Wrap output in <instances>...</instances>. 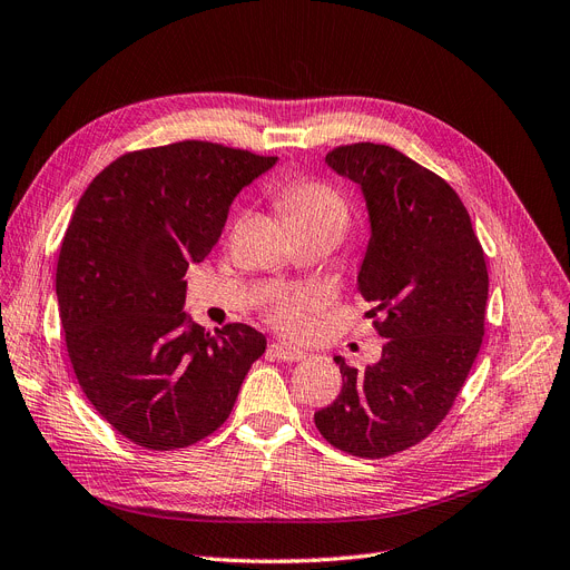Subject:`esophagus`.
Segmentation results:
<instances>
[{
    "label": "esophagus",
    "instance_id": "1",
    "mask_svg": "<svg viewBox=\"0 0 570 570\" xmlns=\"http://www.w3.org/2000/svg\"><path fill=\"white\" fill-rule=\"evenodd\" d=\"M267 352L275 356V358H279V361H286V363H295V361H303L305 358L303 350H298V346L284 344V342H272Z\"/></svg>",
    "mask_w": 570,
    "mask_h": 570
}]
</instances>
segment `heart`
<instances>
[{
    "mask_svg": "<svg viewBox=\"0 0 570 570\" xmlns=\"http://www.w3.org/2000/svg\"><path fill=\"white\" fill-rule=\"evenodd\" d=\"M277 207L291 230H318L342 237L350 226V205L340 190L324 181H293L277 195ZM318 305L314 291L277 293L269 298L265 316L282 333H298L305 326V316Z\"/></svg>",
    "mask_w": 570,
    "mask_h": 570,
    "instance_id": "heart-1",
    "label": "heart"
}]
</instances>
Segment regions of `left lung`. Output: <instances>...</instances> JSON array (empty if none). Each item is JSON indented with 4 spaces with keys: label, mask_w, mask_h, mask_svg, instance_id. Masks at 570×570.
Returning <instances> with one entry per match:
<instances>
[{
    "label": "left lung",
    "mask_w": 570,
    "mask_h": 570,
    "mask_svg": "<svg viewBox=\"0 0 570 570\" xmlns=\"http://www.w3.org/2000/svg\"><path fill=\"white\" fill-rule=\"evenodd\" d=\"M326 163L365 197L358 291L386 344L365 370L335 356L342 391L314 424L346 454L384 459L422 442L452 410L482 346L487 263L461 197L431 169L370 141L337 146Z\"/></svg>",
    "instance_id": "1"
}]
</instances>
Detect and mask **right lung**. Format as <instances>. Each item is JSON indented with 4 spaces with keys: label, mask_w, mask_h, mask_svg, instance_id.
Here are the masks:
<instances>
[{
    "label": "right lung",
    "mask_w": 570,
    "mask_h": 570,
    "mask_svg": "<svg viewBox=\"0 0 570 570\" xmlns=\"http://www.w3.org/2000/svg\"><path fill=\"white\" fill-rule=\"evenodd\" d=\"M275 163L197 139L144 148L107 165L71 214L56 272L69 361L90 405L139 448L169 452L214 433L265 352L256 328L209 333L181 309L188 265Z\"/></svg>",
    "instance_id": "obj_1"
}]
</instances>
